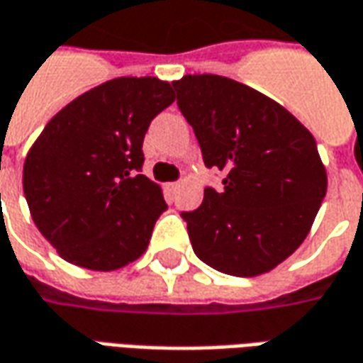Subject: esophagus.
<instances>
[{"label": "esophagus", "instance_id": "34e87169", "mask_svg": "<svg viewBox=\"0 0 363 363\" xmlns=\"http://www.w3.org/2000/svg\"><path fill=\"white\" fill-rule=\"evenodd\" d=\"M179 186H181L179 182H169V184H164V190H167L169 194H174V192L179 190Z\"/></svg>", "mask_w": 363, "mask_h": 363}]
</instances>
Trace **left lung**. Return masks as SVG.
Returning a JSON list of instances; mask_svg holds the SVG:
<instances>
[{
  "label": "left lung",
  "instance_id": "8db88e82",
  "mask_svg": "<svg viewBox=\"0 0 363 363\" xmlns=\"http://www.w3.org/2000/svg\"><path fill=\"white\" fill-rule=\"evenodd\" d=\"M173 86L204 164L225 174L224 189H204L202 204L181 214L192 250L225 275L275 269L305 242L326 196L313 133L281 104L232 78L186 74Z\"/></svg>",
  "mask_w": 363,
  "mask_h": 363
}]
</instances>
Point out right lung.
I'll return each instance as SVG.
<instances>
[{"instance_id":"add662e5","label":"right lung","mask_w":363,"mask_h":363,"mask_svg":"<svg viewBox=\"0 0 363 363\" xmlns=\"http://www.w3.org/2000/svg\"><path fill=\"white\" fill-rule=\"evenodd\" d=\"M173 102L169 82L121 76L78 96L40 131L23 164V192L62 259L113 271L145 253L167 204L161 186L139 174L141 147Z\"/></svg>"}]
</instances>
